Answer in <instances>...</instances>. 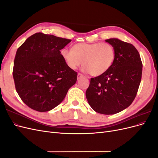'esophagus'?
<instances>
[{
  "label": "esophagus",
  "instance_id": "34e87169",
  "mask_svg": "<svg viewBox=\"0 0 158 158\" xmlns=\"http://www.w3.org/2000/svg\"><path fill=\"white\" fill-rule=\"evenodd\" d=\"M83 76H84V75H83L82 74H81V73H80L78 74V79L80 78L81 77H83Z\"/></svg>",
  "mask_w": 158,
  "mask_h": 158
}]
</instances>
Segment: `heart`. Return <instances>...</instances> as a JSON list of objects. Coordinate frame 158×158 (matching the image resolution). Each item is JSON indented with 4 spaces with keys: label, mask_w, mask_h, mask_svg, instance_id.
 Returning a JSON list of instances; mask_svg holds the SVG:
<instances>
[{
    "label": "heart",
    "mask_w": 158,
    "mask_h": 158,
    "mask_svg": "<svg viewBox=\"0 0 158 158\" xmlns=\"http://www.w3.org/2000/svg\"><path fill=\"white\" fill-rule=\"evenodd\" d=\"M60 54L66 64L75 70L83 63L84 71L92 76H100L110 69L115 57L114 47L107 43L74 45L72 50L63 49Z\"/></svg>",
    "instance_id": "1"
}]
</instances>
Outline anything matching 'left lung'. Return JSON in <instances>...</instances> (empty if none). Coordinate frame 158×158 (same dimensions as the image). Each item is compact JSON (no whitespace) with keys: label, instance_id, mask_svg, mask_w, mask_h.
I'll use <instances>...</instances> for the list:
<instances>
[{"label":"left lung","instance_id":"1","mask_svg":"<svg viewBox=\"0 0 158 158\" xmlns=\"http://www.w3.org/2000/svg\"><path fill=\"white\" fill-rule=\"evenodd\" d=\"M106 41L115 51L113 63L106 73L90 79L85 96L95 112L113 114L127 108L135 99L141 82L142 63L133 45L115 38Z\"/></svg>","mask_w":158,"mask_h":158}]
</instances>
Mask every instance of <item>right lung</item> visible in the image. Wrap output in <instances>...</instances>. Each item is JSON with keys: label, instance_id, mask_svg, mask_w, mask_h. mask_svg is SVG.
Here are the masks:
<instances>
[{"label": "right lung", "instance_id": "add662e5", "mask_svg": "<svg viewBox=\"0 0 158 158\" xmlns=\"http://www.w3.org/2000/svg\"><path fill=\"white\" fill-rule=\"evenodd\" d=\"M71 41L39 32L18 49L13 78L22 102L39 112L50 111L64 99L77 80V73L62 57V49Z\"/></svg>", "mask_w": 158, "mask_h": 158}]
</instances>
